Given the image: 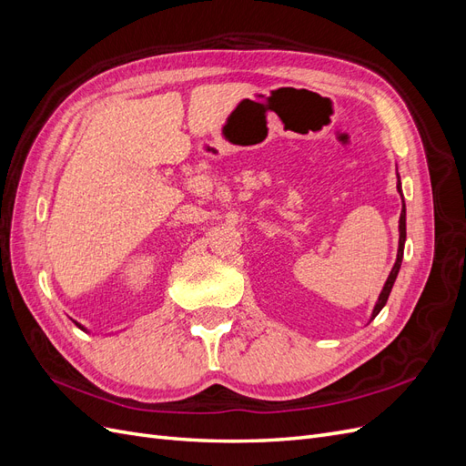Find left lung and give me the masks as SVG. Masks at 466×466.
Listing matches in <instances>:
<instances>
[{
	"label": "left lung",
	"instance_id": "left-lung-1",
	"mask_svg": "<svg viewBox=\"0 0 466 466\" xmlns=\"http://www.w3.org/2000/svg\"><path fill=\"white\" fill-rule=\"evenodd\" d=\"M397 188H399V192L402 194V190H400V180H399ZM399 229H400V238H399V255H397V262H394L392 270H390V274H389V278H387V281H385V288H383V291H380V295H379V301H377V305H375V309H373V319L379 315L380 309L385 307V303H387V299H389V295H390V289H392V286H394V279H397L399 270H400L402 255H404V241H406V208H402V211H400Z\"/></svg>",
	"mask_w": 466,
	"mask_h": 466
}]
</instances>
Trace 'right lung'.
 I'll use <instances>...</instances> for the list:
<instances>
[{
  "label": "right lung",
  "instance_id": "right-lung-1",
  "mask_svg": "<svg viewBox=\"0 0 466 466\" xmlns=\"http://www.w3.org/2000/svg\"><path fill=\"white\" fill-rule=\"evenodd\" d=\"M76 324H77V322H76ZM77 327H79V329H83V327H81V324H77ZM83 330H86V329H83Z\"/></svg>",
  "mask_w": 466,
  "mask_h": 466
}]
</instances>
